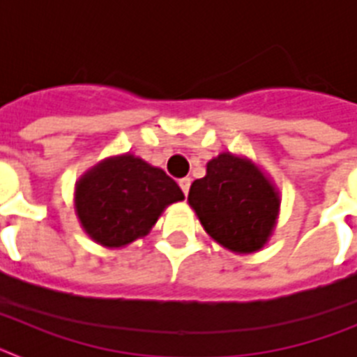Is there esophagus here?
<instances>
[{
    "label": "esophagus",
    "instance_id": "34e87169",
    "mask_svg": "<svg viewBox=\"0 0 357 357\" xmlns=\"http://www.w3.org/2000/svg\"><path fill=\"white\" fill-rule=\"evenodd\" d=\"M178 185H181V189L184 191L185 197H188L189 188H191V178H189V176H185V178H181V181H178Z\"/></svg>",
    "mask_w": 357,
    "mask_h": 357
}]
</instances>
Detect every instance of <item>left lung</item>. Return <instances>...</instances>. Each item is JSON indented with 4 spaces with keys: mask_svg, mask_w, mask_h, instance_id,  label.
Returning <instances> with one entry per match:
<instances>
[{
    "mask_svg": "<svg viewBox=\"0 0 357 357\" xmlns=\"http://www.w3.org/2000/svg\"><path fill=\"white\" fill-rule=\"evenodd\" d=\"M207 234L238 254L264 247L279 216L280 198L250 159L223 151L207 162V173L188 197Z\"/></svg>",
    "mask_w": 357,
    "mask_h": 357,
    "instance_id": "8db88e82",
    "label": "left lung"
}]
</instances>
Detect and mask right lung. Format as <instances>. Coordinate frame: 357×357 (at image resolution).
I'll list each match as a JSON object with an SVG mask.
<instances>
[{"label": "right lung", "mask_w": 357, "mask_h": 357, "mask_svg": "<svg viewBox=\"0 0 357 357\" xmlns=\"http://www.w3.org/2000/svg\"><path fill=\"white\" fill-rule=\"evenodd\" d=\"M181 200L184 193L172 176L130 153L102 160L75 188L82 227L107 248L146 236L162 211Z\"/></svg>", "instance_id": "add662e5"}]
</instances>
